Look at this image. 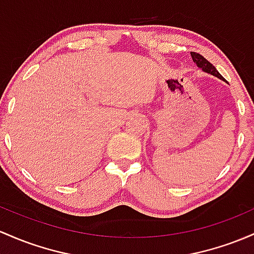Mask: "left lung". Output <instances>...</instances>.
Masks as SVG:
<instances>
[{
	"mask_svg": "<svg viewBox=\"0 0 254 254\" xmlns=\"http://www.w3.org/2000/svg\"><path fill=\"white\" fill-rule=\"evenodd\" d=\"M190 55H191V59H193L194 63L196 64L197 67L201 68L202 71L206 72V73L212 74V76L219 78V79H222V80H224V78H223L222 74L219 73L218 71H217V68L214 67V66L210 63V61L206 60L205 58L202 57V55L197 54V53H194V52H191Z\"/></svg>",
	"mask_w": 254,
	"mask_h": 254,
	"instance_id": "1",
	"label": "left lung"
}]
</instances>
